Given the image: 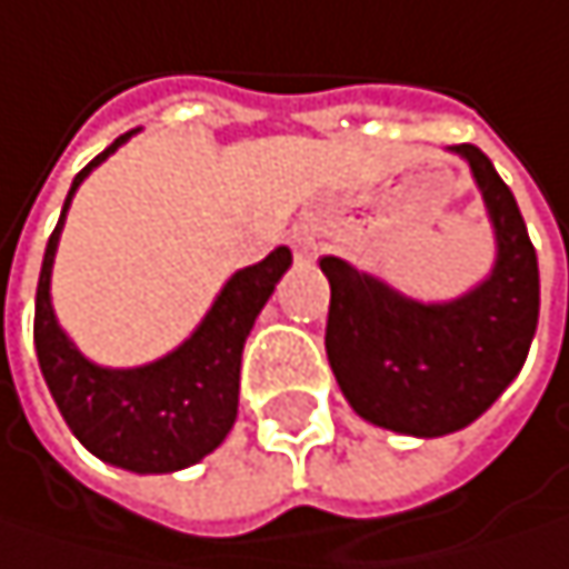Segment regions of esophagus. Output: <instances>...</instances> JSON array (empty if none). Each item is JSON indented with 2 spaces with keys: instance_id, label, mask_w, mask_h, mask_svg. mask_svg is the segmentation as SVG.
<instances>
[{
  "instance_id": "esophagus-1",
  "label": "esophagus",
  "mask_w": 569,
  "mask_h": 569,
  "mask_svg": "<svg viewBox=\"0 0 569 569\" xmlns=\"http://www.w3.org/2000/svg\"><path fill=\"white\" fill-rule=\"evenodd\" d=\"M289 243H292L296 257H316V231L312 228H292Z\"/></svg>"
}]
</instances>
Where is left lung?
Wrapping results in <instances>:
<instances>
[{
  "mask_svg": "<svg viewBox=\"0 0 569 569\" xmlns=\"http://www.w3.org/2000/svg\"><path fill=\"white\" fill-rule=\"evenodd\" d=\"M452 152L469 162L495 228L489 280L449 302H417L338 257L319 260L332 286L326 351L338 388L358 417L403 437L479 420L518 378L541 312L538 253L511 188L479 146Z\"/></svg>",
  "mask_w": 569,
  "mask_h": 569,
  "instance_id": "left-lung-1",
  "label": "left lung"
}]
</instances>
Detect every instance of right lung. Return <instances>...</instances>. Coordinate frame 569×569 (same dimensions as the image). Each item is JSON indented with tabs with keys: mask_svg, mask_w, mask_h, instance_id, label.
Listing matches in <instances>:
<instances>
[{
	"mask_svg": "<svg viewBox=\"0 0 569 569\" xmlns=\"http://www.w3.org/2000/svg\"><path fill=\"white\" fill-rule=\"evenodd\" d=\"M132 132L107 146L68 191L48 237L34 292V351L64 423L103 462L130 472H179L201 462L231 433L240 393V355L260 309L273 296L292 253L277 247L267 260L237 270L201 326L166 358L142 368H100L64 336L51 309V267L71 198L90 169L117 152Z\"/></svg>",
	"mask_w": 569,
	"mask_h": 569,
	"instance_id": "right-lung-1",
	"label": "right lung"
}]
</instances>
